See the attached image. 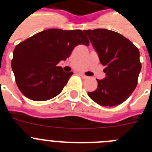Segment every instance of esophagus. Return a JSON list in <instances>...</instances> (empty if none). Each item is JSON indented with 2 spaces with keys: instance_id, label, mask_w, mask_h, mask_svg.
Returning <instances> with one entry per match:
<instances>
[{
  "instance_id": "1",
  "label": "esophagus",
  "mask_w": 152,
  "mask_h": 152,
  "mask_svg": "<svg viewBox=\"0 0 152 152\" xmlns=\"http://www.w3.org/2000/svg\"><path fill=\"white\" fill-rule=\"evenodd\" d=\"M80 76H81V77H82L83 79H87V78H88V76H86V75H84V74L80 73Z\"/></svg>"
}]
</instances>
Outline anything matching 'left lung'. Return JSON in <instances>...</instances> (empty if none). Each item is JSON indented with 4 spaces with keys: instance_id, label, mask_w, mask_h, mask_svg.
Listing matches in <instances>:
<instances>
[{
    "instance_id": "1",
    "label": "left lung",
    "mask_w": 152,
    "mask_h": 152,
    "mask_svg": "<svg viewBox=\"0 0 152 152\" xmlns=\"http://www.w3.org/2000/svg\"><path fill=\"white\" fill-rule=\"evenodd\" d=\"M106 68L96 90L88 96L97 104L116 107L132 94L138 84L142 64L139 49L123 35L106 29L84 30Z\"/></svg>"
}]
</instances>
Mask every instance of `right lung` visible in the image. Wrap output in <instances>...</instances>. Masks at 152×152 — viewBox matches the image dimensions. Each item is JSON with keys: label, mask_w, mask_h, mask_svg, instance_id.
Here are the masks:
<instances>
[{"label": "right lung", "mask_w": 152, "mask_h": 152, "mask_svg": "<svg viewBox=\"0 0 152 152\" xmlns=\"http://www.w3.org/2000/svg\"><path fill=\"white\" fill-rule=\"evenodd\" d=\"M80 44L89 45L80 29H49L16 45L11 67L19 90L35 101L50 100L59 94L73 72H64L57 64L66 60Z\"/></svg>", "instance_id": "1"}]
</instances>
